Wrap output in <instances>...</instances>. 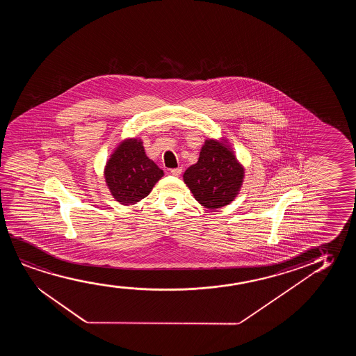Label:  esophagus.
<instances>
[{
  "label": "esophagus",
  "mask_w": 356,
  "mask_h": 356,
  "mask_svg": "<svg viewBox=\"0 0 356 356\" xmlns=\"http://www.w3.org/2000/svg\"><path fill=\"white\" fill-rule=\"evenodd\" d=\"M182 172V168H175V169H171L170 174L174 176H180Z\"/></svg>",
  "instance_id": "1"
}]
</instances>
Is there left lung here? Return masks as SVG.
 Segmentation results:
<instances>
[{
	"label": "left lung",
	"instance_id": "obj_1",
	"mask_svg": "<svg viewBox=\"0 0 356 356\" xmlns=\"http://www.w3.org/2000/svg\"><path fill=\"white\" fill-rule=\"evenodd\" d=\"M243 169L234 154L214 140H207L200 149V159L184 174L195 200L208 209L229 204L238 193Z\"/></svg>",
	"mask_w": 356,
	"mask_h": 356
}]
</instances>
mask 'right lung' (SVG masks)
Segmentation results:
<instances>
[{
    "label": "right lung",
    "mask_w": 356,
    "mask_h": 356,
    "mask_svg": "<svg viewBox=\"0 0 356 356\" xmlns=\"http://www.w3.org/2000/svg\"><path fill=\"white\" fill-rule=\"evenodd\" d=\"M113 197L124 205L135 204L149 195L163 170L145 153L141 142H122L108 161L104 171Z\"/></svg>",
    "instance_id": "obj_1"
}]
</instances>
